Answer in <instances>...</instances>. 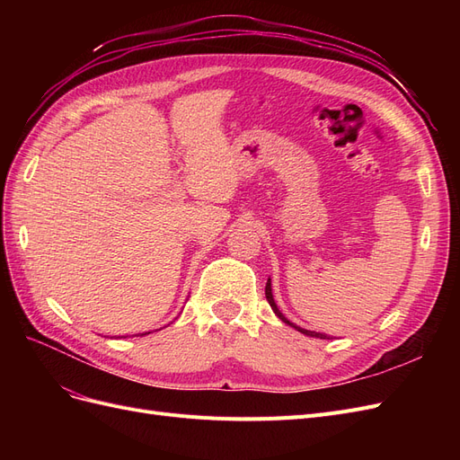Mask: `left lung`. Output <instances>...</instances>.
<instances>
[{"mask_svg": "<svg viewBox=\"0 0 460 460\" xmlns=\"http://www.w3.org/2000/svg\"><path fill=\"white\" fill-rule=\"evenodd\" d=\"M264 296H267V301H269V305L272 307V311H274V314L282 320V323H286V324H289L291 328H296L297 332H301V333H305V336H311V338H320V340H328V336L326 333H320V332H311V330H305V328H299V326H296L294 323H289V320L280 313V309H278V305L274 303V297H272V286H270V278H269V282H267V288H264Z\"/></svg>", "mask_w": 460, "mask_h": 460, "instance_id": "left-lung-1", "label": "left lung"}]
</instances>
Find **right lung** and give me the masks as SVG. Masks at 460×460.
I'll use <instances>...</instances> for the list:
<instances>
[{"label": "right lung", "instance_id": "right-lung-1", "mask_svg": "<svg viewBox=\"0 0 460 460\" xmlns=\"http://www.w3.org/2000/svg\"><path fill=\"white\" fill-rule=\"evenodd\" d=\"M147 333H149V332H147ZM142 336H146V333H142Z\"/></svg>", "mask_w": 460, "mask_h": 460}]
</instances>
